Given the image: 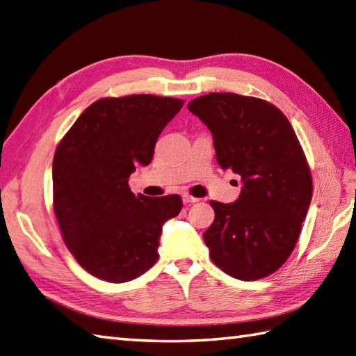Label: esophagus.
Segmentation results:
<instances>
[{
	"mask_svg": "<svg viewBox=\"0 0 356 356\" xmlns=\"http://www.w3.org/2000/svg\"><path fill=\"white\" fill-rule=\"evenodd\" d=\"M182 199H184V203H185V205H190V203L199 202V199H195V197H193V195H188V194H185Z\"/></svg>",
	"mask_w": 356,
	"mask_h": 356,
	"instance_id": "1",
	"label": "esophagus"
}]
</instances>
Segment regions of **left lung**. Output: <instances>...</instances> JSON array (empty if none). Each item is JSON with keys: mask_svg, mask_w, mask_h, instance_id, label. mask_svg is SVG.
Segmentation results:
<instances>
[{"mask_svg": "<svg viewBox=\"0 0 356 356\" xmlns=\"http://www.w3.org/2000/svg\"><path fill=\"white\" fill-rule=\"evenodd\" d=\"M188 108L213 133L222 170L243 184L236 202H211L216 218L203 234L211 260L245 282L268 277L293 251L312 199L297 134L282 111L257 97L209 93Z\"/></svg>", "mask_w": 356, "mask_h": 356, "instance_id": "8db88e82", "label": "left lung"}]
</instances>
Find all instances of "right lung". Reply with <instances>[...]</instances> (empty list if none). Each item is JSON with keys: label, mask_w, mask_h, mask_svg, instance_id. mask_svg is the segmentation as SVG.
I'll return each instance as SVG.
<instances>
[{"label": "right lung", "mask_w": 356, "mask_h": 356, "mask_svg": "<svg viewBox=\"0 0 356 356\" xmlns=\"http://www.w3.org/2000/svg\"><path fill=\"white\" fill-rule=\"evenodd\" d=\"M184 101L153 95L105 97L82 111L53 159V208L69 251L110 283L138 278L157 261L162 226L182 209L177 194L138 197L130 174Z\"/></svg>", "instance_id": "right-lung-1"}]
</instances>
